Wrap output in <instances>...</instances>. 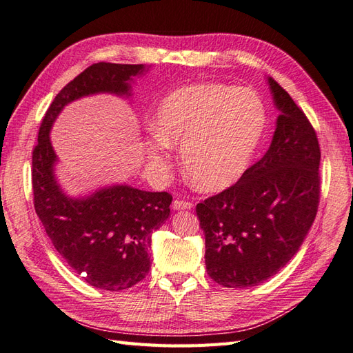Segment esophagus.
<instances>
[{
	"label": "esophagus",
	"instance_id": "1",
	"mask_svg": "<svg viewBox=\"0 0 353 353\" xmlns=\"http://www.w3.org/2000/svg\"><path fill=\"white\" fill-rule=\"evenodd\" d=\"M194 204L189 203V201H183V200H174L173 201V209L174 210H189L192 209Z\"/></svg>",
	"mask_w": 353,
	"mask_h": 353
}]
</instances>
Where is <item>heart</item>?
<instances>
[{
  "label": "heart",
  "instance_id": "b5f03b06",
  "mask_svg": "<svg viewBox=\"0 0 353 353\" xmlns=\"http://www.w3.org/2000/svg\"><path fill=\"white\" fill-rule=\"evenodd\" d=\"M267 112L249 88L200 83L179 88L158 105L157 132L146 143L150 164L164 170L180 146L186 174L205 191H221L245 174L263 139Z\"/></svg>",
  "mask_w": 353,
  "mask_h": 353
}]
</instances>
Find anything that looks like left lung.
Returning a JSON list of instances; mask_svg holds the SVG:
<instances>
[{"label":"left lung","instance_id":"8db88e82","mask_svg":"<svg viewBox=\"0 0 353 353\" xmlns=\"http://www.w3.org/2000/svg\"><path fill=\"white\" fill-rule=\"evenodd\" d=\"M265 79L279 110L268 150L236 185L196 205L207 273L225 288L274 276L300 250L318 212V137L286 90Z\"/></svg>","mask_w":353,"mask_h":353}]
</instances>
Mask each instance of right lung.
Instances as JSON below:
<instances>
[{"label": "right lung", "mask_w": 353, "mask_h": 353, "mask_svg": "<svg viewBox=\"0 0 353 353\" xmlns=\"http://www.w3.org/2000/svg\"><path fill=\"white\" fill-rule=\"evenodd\" d=\"M144 71L149 68L143 64L110 62L86 68L52 101L32 152L34 207L48 237L79 276L104 291H122L146 277L152 232L168 219L173 196L126 183L68 195L57 177L59 159L50 130L64 107L80 98L98 94L130 98L135 77Z\"/></svg>", "instance_id": "right-lung-1"}]
</instances>
